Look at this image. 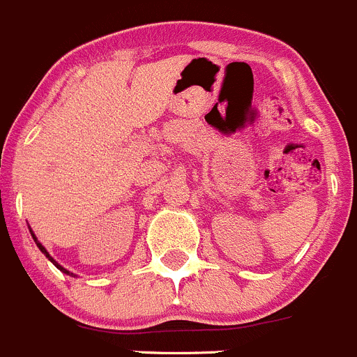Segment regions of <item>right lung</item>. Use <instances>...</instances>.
Instances as JSON below:
<instances>
[{
	"mask_svg": "<svg viewBox=\"0 0 357 357\" xmlns=\"http://www.w3.org/2000/svg\"><path fill=\"white\" fill-rule=\"evenodd\" d=\"M29 232H31V238H33V239H35V243H36V246H38V250H40V252H42V254H43V255H45V257H47V259H49V261H51V262H52V264H54V266H56V268H58V269H59V271H63V273H65V275H70V276H77V275H73V273H70V271H68V269H65V268H63V266H61V264H58V262H56V261H54V259H52V257H51V255H49V252H47V250H45V246H43V245H42V243H40V241H38V239H36L35 232H33V231H31V229H29Z\"/></svg>",
	"mask_w": 357,
	"mask_h": 357,
	"instance_id": "1",
	"label": "right lung"
}]
</instances>
